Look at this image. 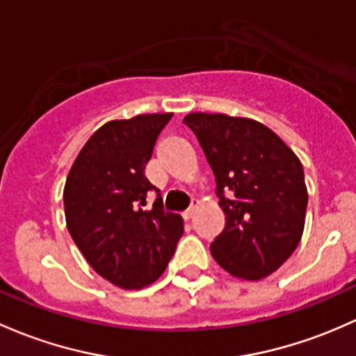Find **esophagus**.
Returning a JSON list of instances; mask_svg holds the SVG:
<instances>
[{
  "label": "esophagus",
  "instance_id": "34e87169",
  "mask_svg": "<svg viewBox=\"0 0 356 356\" xmlns=\"http://www.w3.org/2000/svg\"><path fill=\"white\" fill-rule=\"evenodd\" d=\"M196 211H197V201H193L188 211H184V215L182 216H184V220H191L194 215H196Z\"/></svg>",
  "mask_w": 356,
  "mask_h": 356
}]
</instances>
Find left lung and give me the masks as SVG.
<instances>
[{
	"label": "left lung",
	"instance_id": "1",
	"mask_svg": "<svg viewBox=\"0 0 356 356\" xmlns=\"http://www.w3.org/2000/svg\"><path fill=\"white\" fill-rule=\"evenodd\" d=\"M182 122L203 148L225 213V228L211 242L213 257L235 278L271 275L304 234L309 196L300 160L252 119L193 112Z\"/></svg>",
	"mask_w": 356,
	"mask_h": 356
}]
</instances>
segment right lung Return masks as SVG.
Wrapping results in <instances>:
<instances>
[{
	"instance_id": "right-lung-1",
	"label": "right lung",
	"mask_w": 356,
	"mask_h": 356,
	"mask_svg": "<svg viewBox=\"0 0 356 356\" xmlns=\"http://www.w3.org/2000/svg\"><path fill=\"white\" fill-rule=\"evenodd\" d=\"M172 114L106 122L78 153L66 179L65 215L74 244L112 285L136 290L165 271L182 237V218L163 211L156 194L147 209L145 177L156 138Z\"/></svg>"
}]
</instances>
